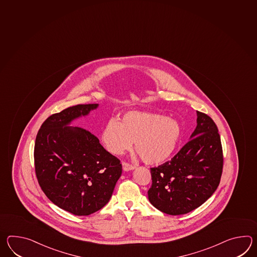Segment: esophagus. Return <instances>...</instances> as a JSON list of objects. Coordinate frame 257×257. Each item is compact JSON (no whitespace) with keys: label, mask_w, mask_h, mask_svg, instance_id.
Returning <instances> with one entry per match:
<instances>
[{"label":"esophagus","mask_w":257,"mask_h":257,"mask_svg":"<svg viewBox=\"0 0 257 257\" xmlns=\"http://www.w3.org/2000/svg\"><path fill=\"white\" fill-rule=\"evenodd\" d=\"M122 170L124 171H133L135 170V166L130 165L129 163H126V162H122Z\"/></svg>","instance_id":"obj_1"}]
</instances>
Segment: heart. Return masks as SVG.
<instances>
[{"label":"heart","mask_w":257,"mask_h":257,"mask_svg":"<svg viewBox=\"0 0 257 257\" xmlns=\"http://www.w3.org/2000/svg\"><path fill=\"white\" fill-rule=\"evenodd\" d=\"M182 137L183 128L176 119L148 111L126 112L121 122L112 118L101 134L103 144L112 154H122L136 142V151L148 164L171 159Z\"/></svg>","instance_id":"1"}]
</instances>
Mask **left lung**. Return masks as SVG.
<instances>
[{
  "label": "left lung",
  "instance_id": "8db88e82",
  "mask_svg": "<svg viewBox=\"0 0 257 257\" xmlns=\"http://www.w3.org/2000/svg\"><path fill=\"white\" fill-rule=\"evenodd\" d=\"M197 125L189 141L171 160L150 169L149 202L163 213L183 215L203 205L217 190L223 168L217 125L196 111Z\"/></svg>",
  "mask_w": 257,
  "mask_h": 257
}]
</instances>
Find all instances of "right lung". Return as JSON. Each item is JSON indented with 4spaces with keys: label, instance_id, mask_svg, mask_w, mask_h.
Here are the masks:
<instances>
[{
    "label": "right lung",
    "instance_id": "right-lung-1",
    "mask_svg": "<svg viewBox=\"0 0 257 257\" xmlns=\"http://www.w3.org/2000/svg\"><path fill=\"white\" fill-rule=\"evenodd\" d=\"M98 104H81L50 116L36 137L35 171L46 196L65 211L88 216L108 203L121 175L120 160L90 132L71 126Z\"/></svg>",
    "mask_w": 257,
    "mask_h": 257
}]
</instances>
